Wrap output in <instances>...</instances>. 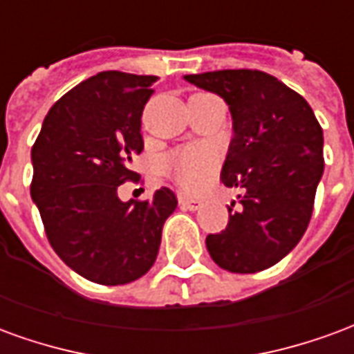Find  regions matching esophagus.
Wrapping results in <instances>:
<instances>
[{"label":"esophagus","mask_w":354,"mask_h":354,"mask_svg":"<svg viewBox=\"0 0 354 354\" xmlns=\"http://www.w3.org/2000/svg\"><path fill=\"white\" fill-rule=\"evenodd\" d=\"M180 207L187 208V210H197V208H201V201L182 195V197H180Z\"/></svg>","instance_id":"34e87169"}]
</instances>
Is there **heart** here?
Returning <instances> with one entry per match:
<instances>
[{"label":"heart","mask_w":354,"mask_h":354,"mask_svg":"<svg viewBox=\"0 0 354 354\" xmlns=\"http://www.w3.org/2000/svg\"><path fill=\"white\" fill-rule=\"evenodd\" d=\"M220 157L208 146H187L170 153L165 170L185 192H205L214 182Z\"/></svg>","instance_id":"obj_1"}]
</instances>
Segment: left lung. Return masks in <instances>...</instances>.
<instances>
[{"instance_id": "8db88e82", "label": "left lung", "mask_w": 354, "mask_h": 354, "mask_svg": "<svg viewBox=\"0 0 354 354\" xmlns=\"http://www.w3.org/2000/svg\"><path fill=\"white\" fill-rule=\"evenodd\" d=\"M230 106L233 138L222 167L227 187H243L222 233L208 235L210 258L231 273H256L281 261L304 237L324 172L322 129L311 106L258 70L184 75Z\"/></svg>"}]
</instances>
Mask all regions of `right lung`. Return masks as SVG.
<instances>
[{
	"label": "right lung",
	"mask_w": 354,
	"mask_h": 354,
	"mask_svg": "<svg viewBox=\"0 0 354 354\" xmlns=\"http://www.w3.org/2000/svg\"><path fill=\"white\" fill-rule=\"evenodd\" d=\"M153 75L100 72L49 109L32 147V201L58 258L98 284H127L157 260L162 225L176 210L169 187L153 199L121 201L144 149L142 109Z\"/></svg>",
	"instance_id": "1"
}]
</instances>
